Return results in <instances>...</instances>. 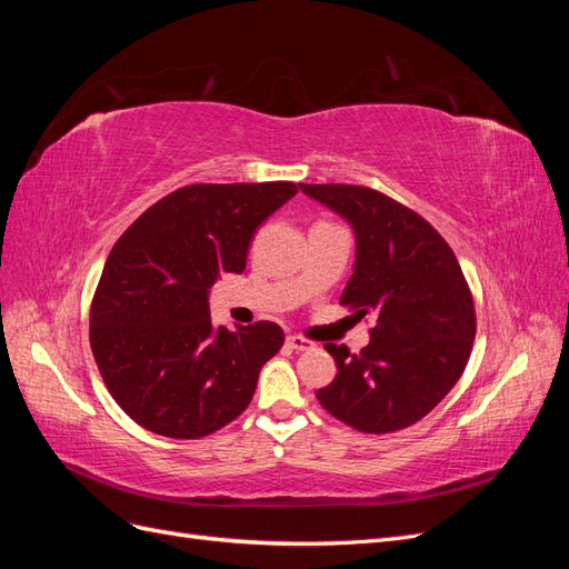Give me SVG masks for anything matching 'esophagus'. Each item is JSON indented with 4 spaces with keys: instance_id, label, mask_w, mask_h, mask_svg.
<instances>
[{
    "instance_id": "34e87169",
    "label": "esophagus",
    "mask_w": 569,
    "mask_h": 569,
    "mask_svg": "<svg viewBox=\"0 0 569 569\" xmlns=\"http://www.w3.org/2000/svg\"><path fill=\"white\" fill-rule=\"evenodd\" d=\"M287 343H289V349H295V351H308V349H313V341H308V339L301 337V335H289V337H287Z\"/></svg>"
}]
</instances>
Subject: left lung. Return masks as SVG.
Wrapping results in <instances>:
<instances>
[{"label": "left lung", "instance_id": "obj_1", "mask_svg": "<svg viewBox=\"0 0 569 569\" xmlns=\"http://www.w3.org/2000/svg\"><path fill=\"white\" fill-rule=\"evenodd\" d=\"M299 187L351 222L356 263L341 306L375 316L360 353L325 343L337 377L316 391L318 401L366 435L416 425L453 389L472 351L475 301L458 258L422 216L377 189Z\"/></svg>", "mask_w": 569, "mask_h": 569}]
</instances>
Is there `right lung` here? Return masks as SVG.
Returning <instances> with one entry per match:
<instances>
[{
	"instance_id": "right-lung-1",
	"label": "right lung",
	"mask_w": 569,
	"mask_h": 569,
	"mask_svg": "<svg viewBox=\"0 0 569 569\" xmlns=\"http://www.w3.org/2000/svg\"><path fill=\"white\" fill-rule=\"evenodd\" d=\"M295 182L187 184L113 244L90 308V347L109 393L149 432L199 439L242 416L280 325L213 327L209 289L247 268L251 237Z\"/></svg>"
}]
</instances>
